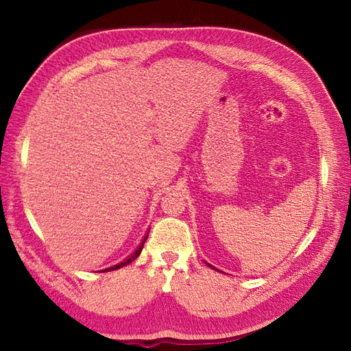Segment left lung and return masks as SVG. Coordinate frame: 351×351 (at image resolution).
<instances>
[{
  "label": "left lung",
  "mask_w": 351,
  "mask_h": 351,
  "mask_svg": "<svg viewBox=\"0 0 351 351\" xmlns=\"http://www.w3.org/2000/svg\"><path fill=\"white\" fill-rule=\"evenodd\" d=\"M206 265H208V267H209V268H212V269H215V271H218V272H222V271H219V269H217V268H215V267H212V265H209V263H208V262H206ZM222 274H226V272H222Z\"/></svg>",
  "instance_id": "obj_1"
}]
</instances>
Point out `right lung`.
Instances as JSON below:
<instances>
[{
  "label": "right lung",
  "instance_id": "add662e5",
  "mask_svg": "<svg viewBox=\"0 0 351 351\" xmlns=\"http://www.w3.org/2000/svg\"><path fill=\"white\" fill-rule=\"evenodd\" d=\"M147 234H149V232H147ZM147 234H146V237L142 240V243H141V246L137 247V250L136 252H133L129 258H127L124 262H120L119 265H114V267H111V268H107V269H102L104 272L105 271H115V269H120V268H123V267H125V265H129V263H132L137 256H139V254L142 253V249H143V244H145V241H146V239H147Z\"/></svg>",
  "mask_w": 351,
  "mask_h": 351
}]
</instances>
